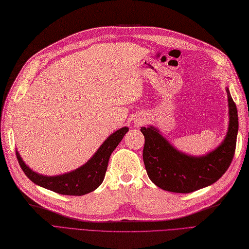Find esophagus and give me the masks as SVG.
<instances>
[{
	"label": "esophagus",
	"instance_id": "1",
	"mask_svg": "<svg viewBox=\"0 0 249 249\" xmlns=\"http://www.w3.org/2000/svg\"><path fill=\"white\" fill-rule=\"evenodd\" d=\"M142 120H140V121H134V125H135V126H140V125H142Z\"/></svg>",
	"mask_w": 249,
	"mask_h": 249
}]
</instances>
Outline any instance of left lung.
<instances>
[{
	"label": "left lung",
	"instance_id": "8db88e82",
	"mask_svg": "<svg viewBox=\"0 0 249 249\" xmlns=\"http://www.w3.org/2000/svg\"><path fill=\"white\" fill-rule=\"evenodd\" d=\"M229 126L223 141L207 154L195 156L175 148L157 127H142L145 136L142 159L148 177L166 191L189 194L210 186L227 172L235 154L238 134V111L229 88Z\"/></svg>",
	"mask_w": 249,
	"mask_h": 249
}]
</instances>
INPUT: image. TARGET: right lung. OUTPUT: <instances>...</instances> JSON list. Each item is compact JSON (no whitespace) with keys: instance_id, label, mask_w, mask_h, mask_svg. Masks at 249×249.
Returning a JSON list of instances; mask_svg holds the SVG:
<instances>
[{"instance_id":"1","label":"right lung","mask_w":249,"mask_h":249,"mask_svg":"<svg viewBox=\"0 0 249 249\" xmlns=\"http://www.w3.org/2000/svg\"><path fill=\"white\" fill-rule=\"evenodd\" d=\"M129 130L122 127L111 133L86 163L75 170L57 176H45L34 172L26 164L18 149L17 157L27 177L36 185L65 196H84L98 188L106 176L109 157Z\"/></svg>"}]
</instances>
